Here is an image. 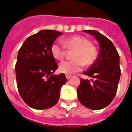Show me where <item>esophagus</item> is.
<instances>
[{
	"instance_id": "34e87169",
	"label": "esophagus",
	"mask_w": 132,
	"mask_h": 132,
	"mask_svg": "<svg viewBox=\"0 0 132 132\" xmlns=\"http://www.w3.org/2000/svg\"><path fill=\"white\" fill-rule=\"evenodd\" d=\"M66 79H69L70 78H71V75H66Z\"/></svg>"
}]
</instances>
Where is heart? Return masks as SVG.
<instances>
[{"instance_id": "b5f03b06", "label": "heart", "mask_w": 132, "mask_h": 132, "mask_svg": "<svg viewBox=\"0 0 132 132\" xmlns=\"http://www.w3.org/2000/svg\"><path fill=\"white\" fill-rule=\"evenodd\" d=\"M64 46L68 49L75 50L71 61L60 63L59 70L65 74L72 75L82 69L84 64L90 66L95 61L97 55L96 50L90 42L84 37L73 36L63 40ZM52 55L56 60H62L65 56V48L62 45L55 42L51 47Z\"/></svg>"}]
</instances>
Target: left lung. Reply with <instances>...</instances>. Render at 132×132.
<instances>
[{"mask_svg": "<svg viewBox=\"0 0 132 132\" xmlns=\"http://www.w3.org/2000/svg\"><path fill=\"white\" fill-rule=\"evenodd\" d=\"M98 41L100 51L94 63L83 74L92 77L81 79L77 89L79 102L87 108L98 110L107 107L117 94L121 77L120 57L113 43L94 30H84Z\"/></svg>", "mask_w": 132, "mask_h": 132, "instance_id": "left-lung-1", "label": "left lung"}]
</instances>
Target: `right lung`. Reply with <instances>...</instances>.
I'll return each instance as SVG.
<instances>
[{"label":"right lung","mask_w":132,"mask_h":132,"mask_svg":"<svg viewBox=\"0 0 132 132\" xmlns=\"http://www.w3.org/2000/svg\"><path fill=\"white\" fill-rule=\"evenodd\" d=\"M62 33L42 30L26 39L20 48L15 64L17 86L23 101L32 108L54 106L66 82L64 73L54 75L58 66L51 51L54 41Z\"/></svg>","instance_id":"add662e5"}]
</instances>
